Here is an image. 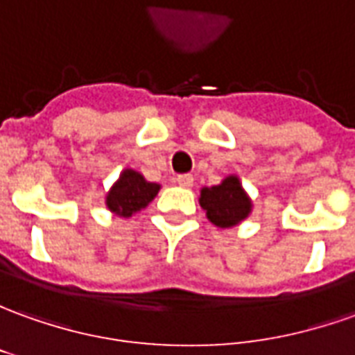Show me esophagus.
<instances>
[{
    "label": "esophagus",
    "mask_w": 355,
    "mask_h": 355,
    "mask_svg": "<svg viewBox=\"0 0 355 355\" xmlns=\"http://www.w3.org/2000/svg\"><path fill=\"white\" fill-rule=\"evenodd\" d=\"M175 182L180 183L182 187H191V185H193V175H191V173H182V175H178V178H175Z\"/></svg>",
    "instance_id": "esophagus-1"
}]
</instances>
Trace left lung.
Here are the masks:
<instances>
[{
  "mask_svg": "<svg viewBox=\"0 0 355 355\" xmlns=\"http://www.w3.org/2000/svg\"><path fill=\"white\" fill-rule=\"evenodd\" d=\"M201 207L207 210V218L218 228H230L248 218L251 201L241 189L236 175H230L220 185L201 189Z\"/></svg>",
  "mask_w": 355,
  "mask_h": 355,
  "instance_id": "left-lung-1",
  "label": "left lung"
}]
</instances>
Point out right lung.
<instances>
[{"mask_svg":"<svg viewBox=\"0 0 355 355\" xmlns=\"http://www.w3.org/2000/svg\"><path fill=\"white\" fill-rule=\"evenodd\" d=\"M160 185L146 182L145 178L135 170H125L119 182L107 193V209L121 216H131L137 210L145 209L148 202L156 197Z\"/></svg>","mask_w":355,"mask_h":355,"instance_id":"add662e5","label":"right lung"}]
</instances>
